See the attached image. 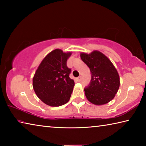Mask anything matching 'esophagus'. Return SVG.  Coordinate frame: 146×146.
<instances>
[{"label":"esophagus","instance_id":"1","mask_svg":"<svg viewBox=\"0 0 146 146\" xmlns=\"http://www.w3.org/2000/svg\"><path fill=\"white\" fill-rule=\"evenodd\" d=\"M76 80H77L78 82H80V81H81V76H78Z\"/></svg>","mask_w":146,"mask_h":146}]
</instances>
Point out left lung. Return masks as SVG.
Masks as SVG:
<instances>
[{
  "mask_svg": "<svg viewBox=\"0 0 146 146\" xmlns=\"http://www.w3.org/2000/svg\"><path fill=\"white\" fill-rule=\"evenodd\" d=\"M80 58L90 69L91 80L84 89L88 100L101 106L112 100L120 87V76L110 59L99 51L80 53Z\"/></svg>",
  "mask_w": 146,
  "mask_h": 146,
  "instance_id": "obj_1",
  "label": "left lung"
}]
</instances>
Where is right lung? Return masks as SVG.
Wrapping results in <instances>:
<instances>
[{"label":"right lung","instance_id":"obj_1","mask_svg":"<svg viewBox=\"0 0 146 146\" xmlns=\"http://www.w3.org/2000/svg\"><path fill=\"white\" fill-rule=\"evenodd\" d=\"M72 53L55 49L49 53L38 66L33 78V88L41 101L58 107L70 99L75 82L70 78L67 60Z\"/></svg>","mask_w":146,"mask_h":146}]
</instances>
